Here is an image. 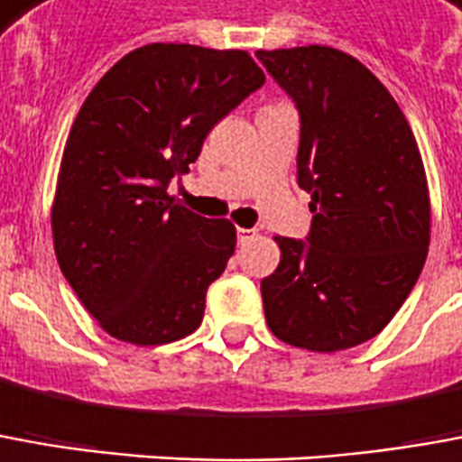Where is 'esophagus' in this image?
Returning <instances> with one entry per match:
<instances>
[{
  "mask_svg": "<svg viewBox=\"0 0 462 462\" xmlns=\"http://www.w3.org/2000/svg\"><path fill=\"white\" fill-rule=\"evenodd\" d=\"M254 240V230H245V227H240L237 230V245H247V242Z\"/></svg>",
  "mask_w": 462,
  "mask_h": 462,
  "instance_id": "obj_1",
  "label": "esophagus"
}]
</instances>
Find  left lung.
Segmentation results:
<instances>
[{"label":"left lung","mask_w":462,"mask_h":462,"mask_svg":"<svg viewBox=\"0 0 462 462\" xmlns=\"http://www.w3.org/2000/svg\"><path fill=\"white\" fill-rule=\"evenodd\" d=\"M300 115L298 185L310 192L305 240L277 237L260 282L282 343L335 353L383 330L420 277L430 199L420 152L375 74L332 47L254 51Z\"/></svg>","instance_id":"obj_1"}]
</instances>
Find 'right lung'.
Returning <instances> with one entry per match:
<instances>
[{
    "label": "right lung",
    "mask_w": 462,
    "mask_h": 462,
    "mask_svg": "<svg viewBox=\"0 0 462 462\" xmlns=\"http://www.w3.org/2000/svg\"><path fill=\"white\" fill-rule=\"evenodd\" d=\"M264 85L247 51L147 44L89 92L64 147L51 208L62 275L105 330L132 345L195 332L235 227L175 205L208 132Z\"/></svg>",
    "instance_id": "right-lung-1"
}]
</instances>
